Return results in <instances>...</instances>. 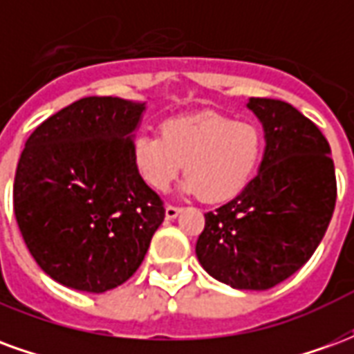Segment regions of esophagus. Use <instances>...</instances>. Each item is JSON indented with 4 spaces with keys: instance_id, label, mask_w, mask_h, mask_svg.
<instances>
[{
    "instance_id": "esophagus-1",
    "label": "esophagus",
    "mask_w": 354,
    "mask_h": 354,
    "mask_svg": "<svg viewBox=\"0 0 354 354\" xmlns=\"http://www.w3.org/2000/svg\"><path fill=\"white\" fill-rule=\"evenodd\" d=\"M178 214H180V207H174V205H167V207H165V216H167L169 220H174Z\"/></svg>"
}]
</instances>
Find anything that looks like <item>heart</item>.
Instances as JSON below:
<instances>
[{"instance_id": "b5f03b06", "label": "heart", "mask_w": 354, "mask_h": 354, "mask_svg": "<svg viewBox=\"0 0 354 354\" xmlns=\"http://www.w3.org/2000/svg\"><path fill=\"white\" fill-rule=\"evenodd\" d=\"M263 157V134L250 121L201 111L165 119L159 134H140L132 144L138 176L167 189L184 162V189L208 203L235 197L250 184Z\"/></svg>"}]
</instances>
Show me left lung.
<instances>
[{
    "mask_svg": "<svg viewBox=\"0 0 354 354\" xmlns=\"http://www.w3.org/2000/svg\"><path fill=\"white\" fill-rule=\"evenodd\" d=\"M266 131L260 172L235 199L205 214L201 266L239 290H269L317 250L337 197L334 161L319 127L292 104L250 98Z\"/></svg>",
    "mask_w": 354,
    "mask_h": 354,
    "instance_id": "8db88e82",
    "label": "left lung"
}]
</instances>
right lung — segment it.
Here are the masks:
<instances>
[{
	"label": "right lung",
	"mask_w": 354,
	"mask_h": 354,
	"mask_svg": "<svg viewBox=\"0 0 354 354\" xmlns=\"http://www.w3.org/2000/svg\"><path fill=\"white\" fill-rule=\"evenodd\" d=\"M144 104L87 96L35 129L19 159L12 203L50 279L100 294L129 281L165 220L161 197L132 162Z\"/></svg>",
	"instance_id": "obj_1"
}]
</instances>
